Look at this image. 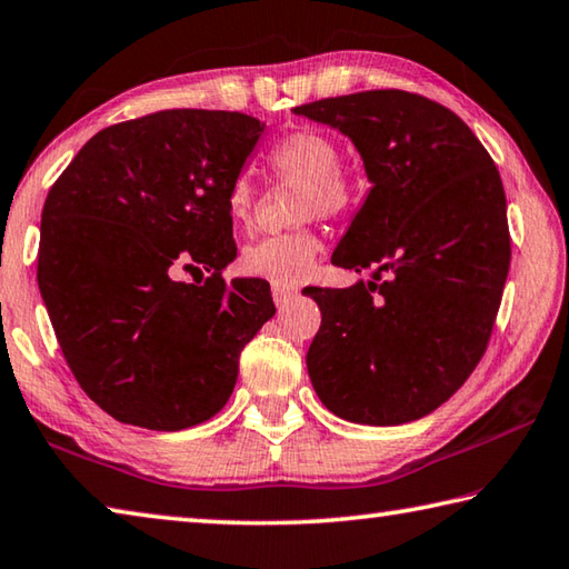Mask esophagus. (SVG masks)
Masks as SVG:
<instances>
[{"instance_id":"esophagus-1","label":"esophagus","mask_w":569,"mask_h":569,"mask_svg":"<svg viewBox=\"0 0 569 569\" xmlns=\"http://www.w3.org/2000/svg\"><path fill=\"white\" fill-rule=\"evenodd\" d=\"M272 297H274V305L277 307H284L287 302L295 297V287H287V284H272Z\"/></svg>"}]
</instances>
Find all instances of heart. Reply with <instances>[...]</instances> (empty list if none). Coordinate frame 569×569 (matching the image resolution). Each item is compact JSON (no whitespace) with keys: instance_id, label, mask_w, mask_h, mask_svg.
<instances>
[{"instance_id":"b5f03b06","label":"heart","mask_w":569,"mask_h":569,"mask_svg":"<svg viewBox=\"0 0 569 569\" xmlns=\"http://www.w3.org/2000/svg\"><path fill=\"white\" fill-rule=\"evenodd\" d=\"M269 164L274 172L307 182L305 214H335L347 204L350 189L342 179V152L330 137L317 129H297L272 147ZM254 187L247 174L234 177L227 189V214L234 224L252 217ZM320 237L310 229L272 234L249 244L242 252L247 274L269 279L272 284H297L312 272L320 254Z\"/></svg>"}]
</instances>
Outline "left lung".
<instances>
[{"label": "left lung", "mask_w": 569, "mask_h": 569, "mask_svg": "<svg viewBox=\"0 0 569 569\" xmlns=\"http://www.w3.org/2000/svg\"><path fill=\"white\" fill-rule=\"evenodd\" d=\"M340 129L372 182L332 264L385 282L307 287L322 325L307 372L327 410L360 425H405L460 390L500 310L510 229L502 179L460 117L402 89L295 107Z\"/></svg>", "instance_id": "obj_1"}]
</instances>
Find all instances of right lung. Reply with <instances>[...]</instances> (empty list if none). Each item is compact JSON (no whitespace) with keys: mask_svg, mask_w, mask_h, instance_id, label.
Returning a JSON list of instances; mask_svg holds the SVG:
<instances>
[{"mask_svg":"<svg viewBox=\"0 0 569 569\" xmlns=\"http://www.w3.org/2000/svg\"><path fill=\"white\" fill-rule=\"evenodd\" d=\"M262 132L242 112L164 109L97 132L49 189L39 292L69 370L114 420L177 432L214 417L274 315L264 279L222 277L227 189ZM179 266L210 277L177 283Z\"/></svg>","mask_w":569,"mask_h":569,"instance_id":"right-lung-1","label":"right lung"}]
</instances>
